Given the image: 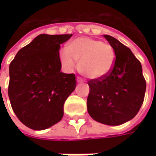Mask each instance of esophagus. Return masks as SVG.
<instances>
[{"label":"esophagus","mask_w":156,"mask_h":156,"mask_svg":"<svg viewBox=\"0 0 156 156\" xmlns=\"http://www.w3.org/2000/svg\"><path fill=\"white\" fill-rule=\"evenodd\" d=\"M77 82H78V83H83V79L80 77H78L77 78Z\"/></svg>","instance_id":"esophagus-1"}]
</instances>
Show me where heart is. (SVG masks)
Masks as SVG:
<instances>
[{
	"label": "heart",
	"instance_id": "obj_1",
	"mask_svg": "<svg viewBox=\"0 0 156 156\" xmlns=\"http://www.w3.org/2000/svg\"><path fill=\"white\" fill-rule=\"evenodd\" d=\"M115 48L108 42L92 37H79L69 42L60 52V60L65 68L72 69L75 60L78 68L87 78L98 79L107 76L115 65Z\"/></svg>",
	"mask_w": 156,
	"mask_h": 156
}]
</instances>
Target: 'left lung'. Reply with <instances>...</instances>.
<instances>
[{"label":"left lung","instance_id":"obj_1","mask_svg":"<svg viewBox=\"0 0 156 156\" xmlns=\"http://www.w3.org/2000/svg\"><path fill=\"white\" fill-rule=\"evenodd\" d=\"M104 37L115 48V62L107 76L88 82L87 107L97 122L119 125L137 115L144 101L146 83L140 62L130 49L111 36Z\"/></svg>","mask_w":156,"mask_h":156}]
</instances>
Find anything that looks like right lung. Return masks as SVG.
Returning <instances> with one entry per match:
<instances>
[{"mask_svg": "<svg viewBox=\"0 0 156 156\" xmlns=\"http://www.w3.org/2000/svg\"><path fill=\"white\" fill-rule=\"evenodd\" d=\"M72 36L40 34L10 63L11 105L19 120L32 129L43 130L61 120L65 101L76 88L75 75L60 72V45Z\"/></svg>", "mask_w": 156, "mask_h": 156, "instance_id": "right-lung-1", "label": "right lung"}]
</instances>
